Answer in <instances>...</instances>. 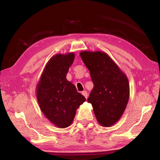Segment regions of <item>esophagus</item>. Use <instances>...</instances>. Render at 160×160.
Listing matches in <instances>:
<instances>
[{
  "mask_svg": "<svg viewBox=\"0 0 160 160\" xmlns=\"http://www.w3.org/2000/svg\"><path fill=\"white\" fill-rule=\"evenodd\" d=\"M82 94L84 96V97H85V98H86V99L87 98V97H88V93H87V91H82Z\"/></svg>",
  "mask_w": 160,
  "mask_h": 160,
  "instance_id": "obj_1",
  "label": "esophagus"
}]
</instances>
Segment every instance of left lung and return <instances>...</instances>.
Wrapping results in <instances>:
<instances>
[{
    "mask_svg": "<svg viewBox=\"0 0 160 160\" xmlns=\"http://www.w3.org/2000/svg\"><path fill=\"white\" fill-rule=\"evenodd\" d=\"M80 56L91 74L94 87L87 99L98 122L111 127L122 116L129 98L126 75L106 53L82 51Z\"/></svg>",
    "mask_w": 160,
    "mask_h": 160,
    "instance_id": "left-lung-1",
    "label": "left lung"
}]
</instances>
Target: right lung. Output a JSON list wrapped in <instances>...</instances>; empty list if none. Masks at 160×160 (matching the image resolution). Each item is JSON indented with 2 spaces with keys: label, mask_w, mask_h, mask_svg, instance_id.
<instances>
[{
  "label": "right lung",
  "mask_w": 160,
  "mask_h": 160,
  "mask_svg": "<svg viewBox=\"0 0 160 160\" xmlns=\"http://www.w3.org/2000/svg\"><path fill=\"white\" fill-rule=\"evenodd\" d=\"M74 59L73 52L54 55L47 63L36 87L41 110L58 128L72 123L77 109L86 100L66 79Z\"/></svg>",
  "instance_id": "right-lung-1"
}]
</instances>
